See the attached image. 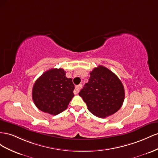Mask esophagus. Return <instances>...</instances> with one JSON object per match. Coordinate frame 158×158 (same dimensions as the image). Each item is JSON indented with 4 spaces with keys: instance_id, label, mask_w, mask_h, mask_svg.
<instances>
[{
    "instance_id": "obj_1",
    "label": "esophagus",
    "mask_w": 158,
    "mask_h": 158,
    "mask_svg": "<svg viewBox=\"0 0 158 158\" xmlns=\"http://www.w3.org/2000/svg\"><path fill=\"white\" fill-rule=\"evenodd\" d=\"M81 87H82V85H81V84L78 85H76L75 87V90H74V93L75 94H78L79 91H80V89H81Z\"/></svg>"
}]
</instances>
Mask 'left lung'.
<instances>
[{"mask_svg": "<svg viewBox=\"0 0 158 158\" xmlns=\"http://www.w3.org/2000/svg\"><path fill=\"white\" fill-rule=\"evenodd\" d=\"M79 95L88 110L99 118H106L118 111L124 100V88L113 72L102 65L90 72V78Z\"/></svg>", "mask_w": 158, "mask_h": 158, "instance_id": "obj_1", "label": "left lung"}]
</instances>
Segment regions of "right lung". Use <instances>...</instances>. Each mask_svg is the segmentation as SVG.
Wrapping results in <instances>:
<instances>
[{
  "instance_id": "add662e5",
  "label": "right lung",
  "mask_w": 158,
  "mask_h": 158,
  "mask_svg": "<svg viewBox=\"0 0 158 158\" xmlns=\"http://www.w3.org/2000/svg\"><path fill=\"white\" fill-rule=\"evenodd\" d=\"M75 85L61 69H51L35 81L32 99L38 109L52 115L64 111L74 97Z\"/></svg>"
}]
</instances>
